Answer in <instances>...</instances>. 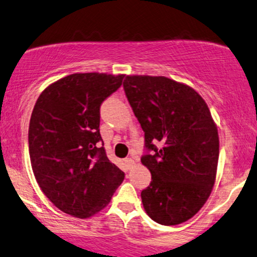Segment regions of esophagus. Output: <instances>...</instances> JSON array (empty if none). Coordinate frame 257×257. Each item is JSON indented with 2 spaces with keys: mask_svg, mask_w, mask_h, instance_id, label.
Listing matches in <instances>:
<instances>
[{
  "mask_svg": "<svg viewBox=\"0 0 257 257\" xmlns=\"http://www.w3.org/2000/svg\"><path fill=\"white\" fill-rule=\"evenodd\" d=\"M124 162H125L126 167H128V168H132L133 166H134V161H133L132 158H125Z\"/></svg>",
  "mask_w": 257,
  "mask_h": 257,
  "instance_id": "34e87169",
  "label": "esophagus"
}]
</instances>
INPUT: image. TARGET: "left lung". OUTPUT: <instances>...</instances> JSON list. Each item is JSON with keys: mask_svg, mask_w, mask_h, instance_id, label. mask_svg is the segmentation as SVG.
<instances>
[{"mask_svg": "<svg viewBox=\"0 0 257 257\" xmlns=\"http://www.w3.org/2000/svg\"><path fill=\"white\" fill-rule=\"evenodd\" d=\"M123 88L145 133L141 163L151 182L141 191L144 208L161 225L185 222L204 205L216 176L219 135L210 111L196 90L163 76H125Z\"/></svg>", "mask_w": 257, "mask_h": 257, "instance_id": "left-lung-1", "label": "left lung"}]
</instances>
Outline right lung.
<instances>
[{"mask_svg": "<svg viewBox=\"0 0 257 257\" xmlns=\"http://www.w3.org/2000/svg\"><path fill=\"white\" fill-rule=\"evenodd\" d=\"M124 76L73 73L42 91L29 125L31 167L47 198L85 219L104 209L124 173L107 158L100 135V106Z\"/></svg>", "mask_w": 257, "mask_h": 257, "instance_id": "obj_1", "label": "right lung"}]
</instances>
